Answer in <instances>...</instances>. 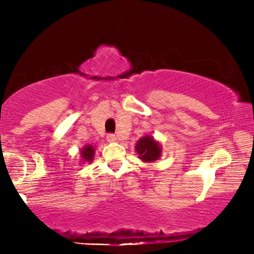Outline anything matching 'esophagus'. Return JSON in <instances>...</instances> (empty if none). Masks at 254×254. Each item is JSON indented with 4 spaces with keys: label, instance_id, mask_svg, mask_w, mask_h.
Segmentation results:
<instances>
[{
    "label": "esophagus",
    "instance_id": "obj_1",
    "mask_svg": "<svg viewBox=\"0 0 254 254\" xmlns=\"http://www.w3.org/2000/svg\"><path fill=\"white\" fill-rule=\"evenodd\" d=\"M106 140L109 141V142H115V141H117V136H115V134H112V133H110V134H107Z\"/></svg>",
    "mask_w": 254,
    "mask_h": 254
}]
</instances>
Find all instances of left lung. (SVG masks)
<instances>
[{"label":"left lung","instance_id":"left-lung-1","mask_svg":"<svg viewBox=\"0 0 254 254\" xmlns=\"http://www.w3.org/2000/svg\"><path fill=\"white\" fill-rule=\"evenodd\" d=\"M135 151L141 160L145 162H153L161 157L160 144L150 135H145L137 141Z\"/></svg>","mask_w":254,"mask_h":254}]
</instances>
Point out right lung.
Segmentation results:
<instances>
[{
	"label": "right lung",
	"mask_w": 254,
	"mask_h": 254,
	"mask_svg": "<svg viewBox=\"0 0 254 254\" xmlns=\"http://www.w3.org/2000/svg\"><path fill=\"white\" fill-rule=\"evenodd\" d=\"M94 153H95V149H94L93 145L87 144L80 150V157L83 161H88L92 162L94 159Z\"/></svg>",
	"instance_id": "obj_1"
}]
</instances>
